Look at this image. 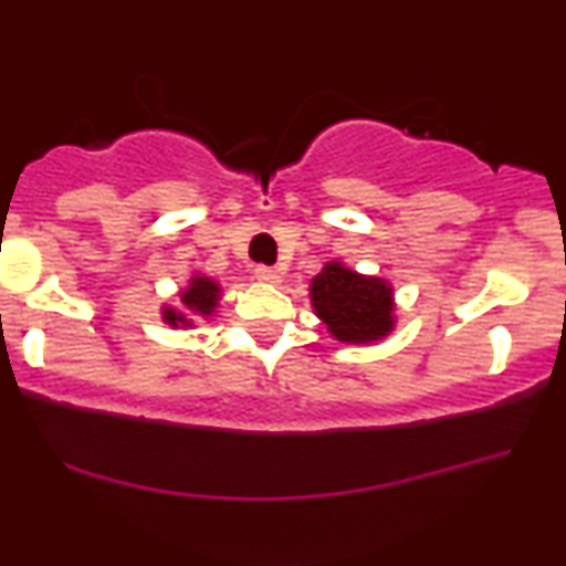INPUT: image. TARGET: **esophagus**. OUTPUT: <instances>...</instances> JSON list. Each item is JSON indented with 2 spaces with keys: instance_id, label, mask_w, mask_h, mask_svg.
Segmentation results:
<instances>
[{
  "instance_id": "34e87169",
  "label": "esophagus",
  "mask_w": 566,
  "mask_h": 566,
  "mask_svg": "<svg viewBox=\"0 0 566 566\" xmlns=\"http://www.w3.org/2000/svg\"><path fill=\"white\" fill-rule=\"evenodd\" d=\"M255 279H261V282H265V284H279V271L276 269H271V265H255Z\"/></svg>"
}]
</instances>
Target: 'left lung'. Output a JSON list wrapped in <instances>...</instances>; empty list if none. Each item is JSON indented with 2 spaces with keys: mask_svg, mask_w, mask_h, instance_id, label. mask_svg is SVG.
<instances>
[{
  "mask_svg": "<svg viewBox=\"0 0 566 566\" xmlns=\"http://www.w3.org/2000/svg\"><path fill=\"white\" fill-rule=\"evenodd\" d=\"M316 316L339 343H374L392 329V287L332 261L311 282Z\"/></svg>",
  "mask_w": 566,
  "mask_h": 566,
  "instance_id": "1",
  "label": "left lung"
}]
</instances>
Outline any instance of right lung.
I'll use <instances>...</instances> for the list:
<instances>
[{
	"label": "right lung",
	"instance_id": "right-lung-1",
	"mask_svg": "<svg viewBox=\"0 0 566 566\" xmlns=\"http://www.w3.org/2000/svg\"><path fill=\"white\" fill-rule=\"evenodd\" d=\"M181 303H184V311H195L200 313V316H210L218 303V284L208 276H195L192 282H189V290L181 292ZM184 311L166 308L163 311V318H166L171 326H179V324L189 326L192 324V318H189Z\"/></svg>",
	"mask_w": 566,
	"mask_h": 566
}]
</instances>
